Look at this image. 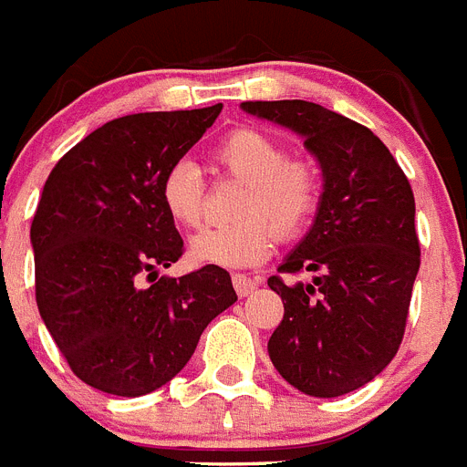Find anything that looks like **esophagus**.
<instances>
[{
  "mask_svg": "<svg viewBox=\"0 0 467 467\" xmlns=\"http://www.w3.org/2000/svg\"><path fill=\"white\" fill-rule=\"evenodd\" d=\"M233 286L237 291V296H249L254 294V289H258V279L249 277V275H233Z\"/></svg>",
  "mask_w": 467,
  "mask_h": 467,
  "instance_id": "obj_1",
  "label": "esophagus"
}]
</instances>
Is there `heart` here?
Instances as JSON below:
<instances>
[{
	"mask_svg": "<svg viewBox=\"0 0 467 467\" xmlns=\"http://www.w3.org/2000/svg\"><path fill=\"white\" fill-rule=\"evenodd\" d=\"M213 164L244 181L237 213L242 221L209 225L194 234V261L223 267H249L265 261L282 237H296L310 225L322 204V173L306 157H289L277 138L239 127L213 148ZM160 200L176 225L194 228L204 213V181L192 161H176L164 173Z\"/></svg>",
	"mask_w": 467,
	"mask_h": 467,
	"instance_id": "1",
	"label": "heart"
}]
</instances>
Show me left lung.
I'll return each instance as SVG.
<instances>
[{"label":"left lung","mask_w":467,"mask_h":467,"mask_svg":"<svg viewBox=\"0 0 467 467\" xmlns=\"http://www.w3.org/2000/svg\"><path fill=\"white\" fill-rule=\"evenodd\" d=\"M242 108L301 133L324 173L315 225L267 279L284 303L267 352L306 395H346L376 379L404 338L420 265L413 190L383 140L338 112L307 100Z\"/></svg>","instance_id":"8db88e82"}]
</instances>
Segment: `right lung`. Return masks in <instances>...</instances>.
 Instances as JSON below:
<instances>
[{
  "mask_svg": "<svg viewBox=\"0 0 467 467\" xmlns=\"http://www.w3.org/2000/svg\"><path fill=\"white\" fill-rule=\"evenodd\" d=\"M221 110L108 121L67 150L44 183L30 228L35 298L72 374L96 390L140 397L169 383L206 324L237 301L218 265L157 277L183 256L160 200L161 178Z\"/></svg>",
  "mask_w": 467,
  "mask_h": 467,
  "instance_id": "right-lung-1",
  "label": "right lung"
}]
</instances>
